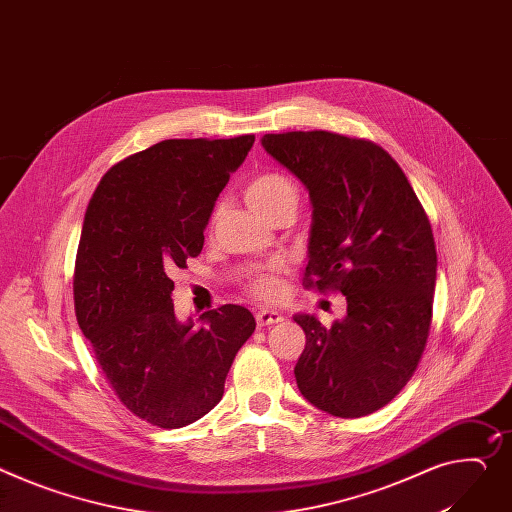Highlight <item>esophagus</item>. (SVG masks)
Segmentation results:
<instances>
[{"label": "esophagus", "instance_id": "1", "mask_svg": "<svg viewBox=\"0 0 512 512\" xmlns=\"http://www.w3.org/2000/svg\"><path fill=\"white\" fill-rule=\"evenodd\" d=\"M256 322L258 326H272V324H281L283 322V313L277 309H260L256 313Z\"/></svg>", "mask_w": 512, "mask_h": 512}]
</instances>
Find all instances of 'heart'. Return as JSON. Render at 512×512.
Here are the masks:
<instances>
[{
  "label": "heart",
  "instance_id": "1",
  "mask_svg": "<svg viewBox=\"0 0 512 512\" xmlns=\"http://www.w3.org/2000/svg\"><path fill=\"white\" fill-rule=\"evenodd\" d=\"M246 199L252 205V209L258 211V209H264V207L277 203L281 199H295L297 201V190L291 184V180L281 176V174H262V176L254 178L248 184ZM283 270H285L283 262H274V264L258 270L250 281V289L258 297H264V299L277 297L279 291H281L279 274Z\"/></svg>",
  "mask_w": 512,
  "mask_h": 512
}]
</instances>
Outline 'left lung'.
Here are the masks:
<instances>
[{"mask_svg":"<svg viewBox=\"0 0 512 512\" xmlns=\"http://www.w3.org/2000/svg\"><path fill=\"white\" fill-rule=\"evenodd\" d=\"M260 143L309 192V285L346 297L332 326L293 316L307 338L297 387L322 412L367 416L398 396L422 357L437 283L430 223L402 168L371 141L295 131Z\"/></svg>","mask_w":512,"mask_h":512,"instance_id":"1","label":"left lung"}]
</instances>
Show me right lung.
<instances>
[{"instance_id":"1","label":"right lung","mask_w":512,"mask_h":512,"mask_svg":"<svg viewBox=\"0 0 512 512\" xmlns=\"http://www.w3.org/2000/svg\"><path fill=\"white\" fill-rule=\"evenodd\" d=\"M254 135L168 139L112 166L86 209L75 316L119 400L160 428L211 412L256 320L242 305L178 320L170 272L199 256L219 192Z\"/></svg>"}]
</instances>
